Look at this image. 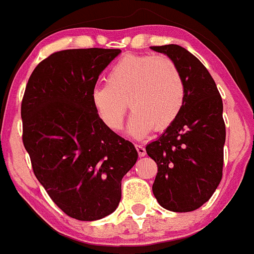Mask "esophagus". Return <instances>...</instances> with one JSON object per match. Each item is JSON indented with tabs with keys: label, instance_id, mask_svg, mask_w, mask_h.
Masks as SVG:
<instances>
[{
	"label": "esophagus",
	"instance_id": "34e87169",
	"mask_svg": "<svg viewBox=\"0 0 254 254\" xmlns=\"http://www.w3.org/2000/svg\"><path fill=\"white\" fill-rule=\"evenodd\" d=\"M135 149H137V152H138V154H139V157H144V155L147 154V152H145V148L143 147V145L135 144Z\"/></svg>",
	"mask_w": 254,
	"mask_h": 254
}]
</instances>
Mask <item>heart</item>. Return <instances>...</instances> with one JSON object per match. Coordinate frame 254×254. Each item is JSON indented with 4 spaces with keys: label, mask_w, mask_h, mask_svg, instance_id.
<instances>
[{
    "label": "heart",
    "mask_w": 254,
    "mask_h": 254,
    "mask_svg": "<svg viewBox=\"0 0 254 254\" xmlns=\"http://www.w3.org/2000/svg\"><path fill=\"white\" fill-rule=\"evenodd\" d=\"M185 85L175 63L163 55H125L110 71L107 84L91 91L97 116L110 129L122 128L127 102L133 114L127 130L144 138L153 129L168 128L179 116Z\"/></svg>",
    "instance_id": "1"
}]
</instances>
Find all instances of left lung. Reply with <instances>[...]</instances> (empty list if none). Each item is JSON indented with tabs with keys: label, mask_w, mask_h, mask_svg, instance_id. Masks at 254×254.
I'll list each match as a JSON object with an SVG mask.
<instances>
[{
	"label": "left lung",
	"mask_w": 254,
	"mask_h": 254,
	"mask_svg": "<svg viewBox=\"0 0 254 254\" xmlns=\"http://www.w3.org/2000/svg\"><path fill=\"white\" fill-rule=\"evenodd\" d=\"M150 49L175 63L185 85L179 116L145 147L158 165L153 194L169 211H194L212 196L222 178V99L204 64L185 48L168 44Z\"/></svg>",
	"instance_id": "obj_1"
}]
</instances>
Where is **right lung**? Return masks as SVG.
I'll use <instances>...</instances> for the list:
<instances>
[{"mask_svg":"<svg viewBox=\"0 0 254 254\" xmlns=\"http://www.w3.org/2000/svg\"><path fill=\"white\" fill-rule=\"evenodd\" d=\"M120 49H67L32 72L22 100L23 144L34 175L58 207L80 221L117 209L134 145L101 121L91 104L100 74Z\"/></svg>","mask_w":254,"mask_h":254,"instance_id":"1","label":"right lung"}]
</instances>
